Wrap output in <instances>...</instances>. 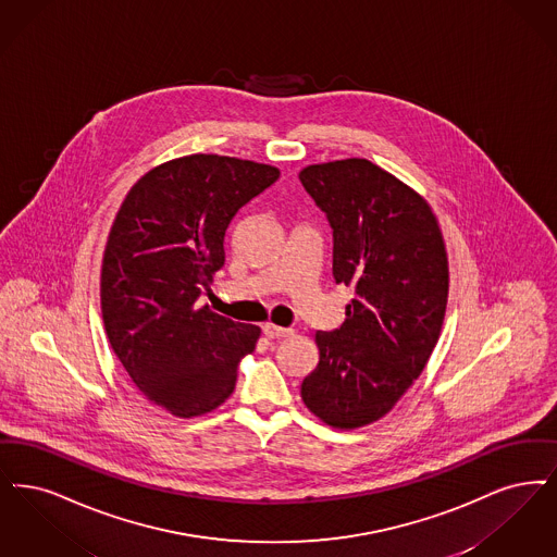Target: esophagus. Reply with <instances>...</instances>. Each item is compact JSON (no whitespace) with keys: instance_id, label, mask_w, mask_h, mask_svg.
<instances>
[{"instance_id":"esophagus-1","label":"esophagus","mask_w":557,"mask_h":557,"mask_svg":"<svg viewBox=\"0 0 557 557\" xmlns=\"http://www.w3.org/2000/svg\"><path fill=\"white\" fill-rule=\"evenodd\" d=\"M262 331H264V335L270 337V339H283V337H290L293 335V329L276 326V324H270V322L262 326Z\"/></svg>"}]
</instances>
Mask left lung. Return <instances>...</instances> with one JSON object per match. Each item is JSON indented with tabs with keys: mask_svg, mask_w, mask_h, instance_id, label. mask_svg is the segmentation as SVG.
<instances>
[{
	"mask_svg": "<svg viewBox=\"0 0 557 557\" xmlns=\"http://www.w3.org/2000/svg\"><path fill=\"white\" fill-rule=\"evenodd\" d=\"M299 181L333 228L335 283L356 293L339 329L315 333L301 399L329 426L358 429L393 410L435 349L445 243L429 203L363 158L308 166Z\"/></svg>",
	"mask_w": 557,
	"mask_h": 557,
	"instance_id": "8db88e82",
	"label": "left lung"
}]
</instances>
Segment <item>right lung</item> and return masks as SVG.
Returning a JSON list of instances; mask_svg holds the SVG:
<instances>
[{
  "mask_svg": "<svg viewBox=\"0 0 557 557\" xmlns=\"http://www.w3.org/2000/svg\"><path fill=\"white\" fill-rule=\"evenodd\" d=\"M278 169L216 153L170 160L122 201L101 264V315L124 370L147 399L191 418L216 410L260 329L199 297L224 267V235Z\"/></svg>",
  "mask_w": 557,
  "mask_h": 557,
  "instance_id": "1",
  "label": "right lung"
}]
</instances>
